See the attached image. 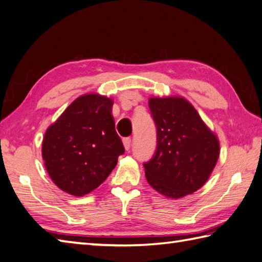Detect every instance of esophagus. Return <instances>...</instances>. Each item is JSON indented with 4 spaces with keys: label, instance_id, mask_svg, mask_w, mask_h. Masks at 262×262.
Instances as JSON below:
<instances>
[{
    "label": "esophagus",
    "instance_id": "1",
    "mask_svg": "<svg viewBox=\"0 0 262 262\" xmlns=\"http://www.w3.org/2000/svg\"><path fill=\"white\" fill-rule=\"evenodd\" d=\"M123 145H124L125 150L129 151L130 148H131V138H125V139H123Z\"/></svg>",
    "mask_w": 262,
    "mask_h": 262
}]
</instances>
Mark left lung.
Segmentation results:
<instances>
[{
    "label": "left lung",
    "mask_w": 262,
    "mask_h": 262,
    "mask_svg": "<svg viewBox=\"0 0 262 262\" xmlns=\"http://www.w3.org/2000/svg\"><path fill=\"white\" fill-rule=\"evenodd\" d=\"M148 104L157 127V147L143 164L146 179L167 198H183L209 179L220 157V141L183 97H151Z\"/></svg>",
    "instance_id": "8db88e82"
}]
</instances>
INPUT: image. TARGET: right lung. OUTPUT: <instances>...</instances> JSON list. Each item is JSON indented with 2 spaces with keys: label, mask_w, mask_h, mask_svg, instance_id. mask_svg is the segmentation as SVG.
Returning <instances> with one entry per match:
<instances>
[{
  "label": "right lung",
  "mask_w": 262,
  "mask_h": 262,
  "mask_svg": "<svg viewBox=\"0 0 262 262\" xmlns=\"http://www.w3.org/2000/svg\"><path fill=\"white\" fill-rule=\"evenodd\" d=\"M113 100L87 94L72 101L46 130L41 156L58 188L82 196L104 182L124 154L112 115Z\"/></svg>",
  "instance_id": "add662e5"
}]
</instances>
